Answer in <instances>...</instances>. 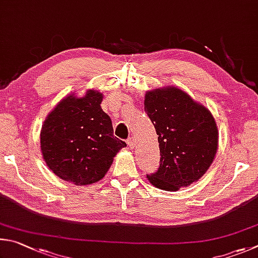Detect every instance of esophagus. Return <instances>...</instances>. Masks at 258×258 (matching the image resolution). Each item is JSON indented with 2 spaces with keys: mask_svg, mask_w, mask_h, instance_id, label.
<instances>
[{
  "mask_svg": "<svg viewBox=\"0 0 258 258\" xmlns=\"http://www.w3.org/2000/svg\"><path fill=\"white\" fill-rule=\"evenodd\" d=\"M126 143H128L129 147L134 148V147H135V145H136V139H135L134 137H130V138L128 139V141H126Z\"/></svg>",
  "mask_w": 258,
  "mask_h": 258,
  "instance_id": "34e87169",
  "label": "esophagus"
}]
</instances>
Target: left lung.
<instances>
[{
	"mask_svg": "<svg viewBox=\"0 0 258 258\" xmlns=\"http://www.w3.org/2000/svg\"><path fill=\"white\" fill-rule=\"evenodd\" d=\"M145 112L160 144V168L147 174L156 188L175 191L197 181L218 150V128L211 112L175 87L147 92Z\"/></svg>",
	"mask_w": 258,
	"mask_h": 258,
	"instance_id": "left-lung-1",
	"label": "left lung"
}]
</instances>
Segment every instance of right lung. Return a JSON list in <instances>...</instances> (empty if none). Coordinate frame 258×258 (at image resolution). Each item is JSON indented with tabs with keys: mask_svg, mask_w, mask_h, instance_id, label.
<instances>
[{
	"mask_svg": "<svg viewBox=\"0 0 258 258\" xmlns=\"http://www.w3.org/2000/svg\"><path fill=\"white\" fill-rule=\"evenodd\" d=\"M102 94L68 96L45 120L40 133L44 161L58 178L77 186L101 180L126 144L113 136L112 121L102 110Z\"/></svg>",
	"mask_w": 258,
	"mask_h": 258,
	"instance_id": "1",
	"label": "right lung"
}]
</instances>
